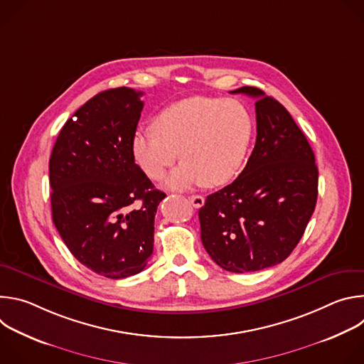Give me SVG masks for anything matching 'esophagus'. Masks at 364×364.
<instances>
[{
	"label": "esophagus",
	"instance_id": "1",
	"mask_svg": "<svg viewBox=\"0 0 364 364\" xmlns=\"http://www.w3.org/2000/svg\"><path fill=\"white\" fill-rule=\"evenodd\" d=\"M188 200L193 204V207H196V209H198V207H201L204 204V197L198 196V194L197 196H190Z\"/></svg>",
	"mask_w": 364,
	"mask_h": 364
}]
</instances>
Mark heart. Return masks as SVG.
Here are the masks:
<instances>
[{
	"mask_svg": "<svg viewBox=\"0 0 364 364\" xmlns=\"http://www.w3.org/2000/svg\"><path fill=\"white\" fill-rule=\"evenodd\" d=\"M154 127L132 135L134 159L148 177L159 180L180 154L184 163L166 180L173 190L229 183L240 171L253 136V118L236 99H181L164 108Z\"/></svg>",
	"mask_w": 364,
	"mask_h": 364,
	"instance_id": "b5f03b06",
	"label": "heart"
}]
</instances>
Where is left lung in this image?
Here are the masks:
<instances>
[{"mask_svg": "<svg viewBox=\"0 0 364 364\" xmlns=\"http://www.w3.org/2000/svg\"><path fill=\"white\" fill-rule=\"evenodd\" d=\"M230 93L256 99V144L239 177L207 196L198 210L201 242L223 269L256 272L281 264L314 213L318 168L289 112L261 89Z\"/></svg>", "mask_w": 364, "mask_h": 364, "instance_id": "1", "label": "left lung"}]
</instances>
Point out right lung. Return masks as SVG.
<instances>
[{
  "label": "right lung",
  "mask_w": 364,
  "mask_h": 364,
  "mask_svg": "<svg viewBox=\"0 0 364 364\" xmlns=\"http://www.w3.org/2000/svg\"><path fill=\"white\" fill-rule=\"evenodd\" d=\"M142 95L117 87L89 99L63 125L48 163L59 235L82 265L111 279L145 268L155 213L166 197L132 154Z\"/></svg>",
  "instance_id": "obj_1"
}]
</instances>
